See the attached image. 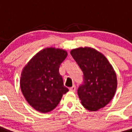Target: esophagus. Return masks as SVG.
<instances>
[{"instance_id":"1","label":"esophagus","mask_w":132,"mask_h":132,"mask_svg":"<svg viewBox=\"0 0 132 132\" xmlns=\"http://www.w3.org/2000/svg\"><path fill=\"white\" fill-rule=\"evenodd\" d=\"M70 91H72V92H75V91H76V86L74 85V86H72V87H70Z\"/></svg>"}]
</instances>
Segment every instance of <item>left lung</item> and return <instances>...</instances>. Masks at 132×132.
I'll list each match as a JSON object with an SVG mask.
<instances>
[{
	"label": "left lung",
	"instance_id": "obj_1",
	"mask_svg": "<svg viewBox=\"0 0 132 132\" xmlns=\"http://www.w3.org/2000/svg\"><path fill=\"white\" fill-rule=\"evenodd\" d=\"M70 53L84 73V84L78 88L83 106L90 111L104 108L115 96L117 75L104 55L90 47L73 49Z\"/></svg>",
	"mask_w": 132,
	"mask_h": 132
}]
</instances>
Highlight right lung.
I'll return each mask as SVG.
<instances>
[{"instance_id":"add662e5","label":"right lung","mask_w":132,"mask_h":132,"mask_svg":"<svg viewBox=\"0 0 132 132\" xmlns=\"http://www.w3.org/2000/svg\"><path fill=\"white\" fill-rule=\"evenodd\" d=\"M67 56L63 49L46 48L37 53L23 68L21 91L28 103L38 112L53 110L69 91L59 73L60 65Z\"/></svg>"}]
</instances>
